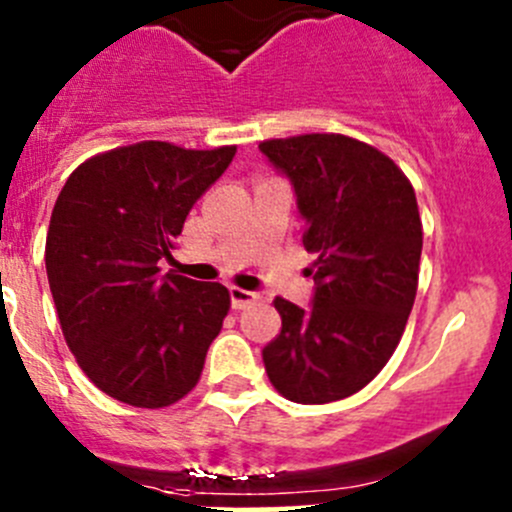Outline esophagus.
I'll use <instances>...</instances> for the list:
<instances>
[{"instance_id":"1","label":"esophagus","mask_w":512,"mask_h":512,"mask_svg":"<svg viewBox=\"0 0 512 512\" xmlns=\"http://www.w3.org/2000/svg\"><path fill=\"white\" fill-rule=\"evenodd\" d=\"M257 294L250 292V289H242V287H230V304L232 309H245L247 304L257 302Z\"/></svg>"}]
</instances>
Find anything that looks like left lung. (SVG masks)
Returning <instances> with one entry per match:
<instances>
[{
    "mask_svg": "<svg viewBox=\"0 0 512 512\" xmlns=\"http://www.w3.org/2000/svg\"><path fill=\"white\" fill-rule=\"evenodd\" d=\"M287 175L307 220L312 309L277 297L282 329L265 349L272 386L294 404H329L364 389L386 366L409 322L423 230L399 165L339 133L262 141Z\"/></svg>",
    "mask_w": 512,
    "mask_h": 512,
    "instance_id": "8db88e82",
    "label": "left lung"
}]
</instances>
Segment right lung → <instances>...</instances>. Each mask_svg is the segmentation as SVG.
Wrapping results in <instances>:
<instances>
[{
    "label": "right lung",
    "instance_id": "add662e5",
    "mask_svg": "<svg viewBox=\"0 0 512 512\" xmlns=\"http://www.w3.org/2000/svg\"><path fill=\"white\" fill-rule=\"evenodd\" d=\"M232 156L235 146L133 143L81 163L56 198L46 275L61 332L84 374L123 404L183 399L223 329L230 292L220 282L160 275L158 265Z\"/></svg>",
    "mask_w": 512,
    "mask_h": 512
}]
</instances>
